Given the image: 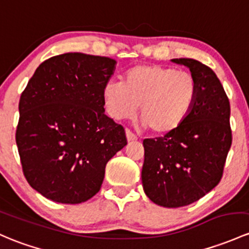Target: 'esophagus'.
<instances>
[{
    "label": "esophagus",
    "instance_id": "34e87169",
    "mask_svg": "<svg viewBox=\"0 0 249 249\" xmlns=\"http://www.w3.org/2000/svg\"><path fill=\"white\" fill-rule=\"evenodd\" d=\"M125 133H126V138H127V141H129V142H132V141L137 140V136H136L135 133L131 131V130L126 129V130H125Z\"/></svg>",
    "mask_w": 249,
    "mask_h": 249
}]
</instances>
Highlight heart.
<instances>
[{
    "label": "heart",
    "mask_w": 249,
    "mask_h": 249,
    "mask_svg": "<svg viewBox=\"0 0 249 249\" xmlns=\"http://www.w3.org/2000/svg\"><path fill=\"white\" fill-rule=\"evenodd\" d=\"M197 82L187 71L156 64L130 68L122 82H108L103 98L114 119L135 114L140 105L143 124L155 133H168L181 125L197 98Z\"/></svg>",
    "instance_id": "heart-1"
}]
</instances>
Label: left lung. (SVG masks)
<instances>
[{
  "instance_id": "obj_1",
  "label": "left lung",
  "mask_w": 249,
  "mask_h": 249,
  "mask_svg": "<svg viewBox=\"0 0 249 249\" xmlns=\"http://www.w3.org/2000/svg\"><path fill=\"white\" fill-rule=\"evenodd\" d=\"M173 62L190 68L198 90L180 126L143 141V188L164 208L186 206L217 186L232 142L229 99L213 69L192 58Z\"/></svg>"
}]
</instances>
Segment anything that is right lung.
Returning <instances> with one entry per match:
<instances>
[{
  "label": "right lung",
  "mask_w": 249,
  "mask_h": 249,
  "mask_svg": "<svg viewBox=\"0 0 249 249\" xmlns=\"http://www.w3.org/2000/svg\"><path fill=\"white\" fill-rule=\"evenodd\" d=\"M116 61L63 53L36 68L19 101L18 150L26 180L44 197L78 204L100 191L105 168L126 145L105 114L103 90Z\"/></svg>",
  "instance_id": "right-lung-1"
}]
</instances>
